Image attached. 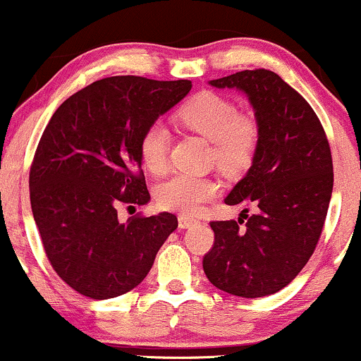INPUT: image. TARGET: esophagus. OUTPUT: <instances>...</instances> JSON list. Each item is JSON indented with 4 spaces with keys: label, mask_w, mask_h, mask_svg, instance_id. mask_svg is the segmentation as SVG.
I'll use <instances>...</instances> for the list:
<instances>
[{
    "label": "esophagus",
    "mask_w": 361,
    "mask_h": 361,
    "mask_svg": "<svg viewBox=\"0 0 361 361\" xmlns=\"http://www.w3.org/2000/svg\"><path fill=\"white\" fill-rule=\"evenodd\" d=\"M197 224H200V221H197L196 218L188 216V214H179V226H180V228H189V226L197 225Z\"/></svg>",
    "instance_id": "1"
}]
</instances>
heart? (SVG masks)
Wrapping results in <instances>:
<instances>
[{
  "mask_svg": "<svg viewBox=\"0 0 361 361\" xmlns=\"http://www.w3.org/2000/svg\"><path fill=\"white\" fill-rule=\"evenodd\" d=\"M176 119L213 143V157L218 169L226 176H237L249 167L256 153L259 129L256 121L238 114L232 100L214 92H200L182 104ZM170 133L164 124L155 123L147 128L140 141V155L145 169L161 173L167 169ZM218 194V184L208 177L191 173H173L160 182L155 189V200L160 208L192 214L204 202Z\"/></svg>",
  "mask_w": 361,
  "mask_h": 361,
  "instance_id": "heart-1",
  "label": "heart"
}]
</instances>
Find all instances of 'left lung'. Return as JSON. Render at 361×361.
<instances>
[{
	"label": "left lung",
	"instance_id": "left-lung-1",
	"mask_svg": "<svg viewBox=\"0 0 361 361\" xmlns=\"http://www.w3.org/2000/svg\"><path fill=\"white\" fill-rule=\"evenodd\" d=\"M209 85L237 88L254 109L259 141L252 165L225 202L257 212L244 228L242 218L209 224L214 244L202 269L226 293L266 297L293 281L321 237L334 182L329 141L314 109L276 73L245 70Z\"/></svg>",
	"mask_w": 361,
	"mask_h": 361
}]
</instances>
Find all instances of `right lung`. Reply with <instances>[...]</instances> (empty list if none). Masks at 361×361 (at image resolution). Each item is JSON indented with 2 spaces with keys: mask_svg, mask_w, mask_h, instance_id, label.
<instances>
[{
  "mask_svg": "<svg viewBox=\"0 0 361 361\" xmlns=\"http://www.w3.org/2000/svg\"><path fill=\"white\" fill-rule=\"evenodd\" d=\"M192 83L111 76L64 100L30 167V204L47 259L78 293L107 300L147 278L177 216L117 220L119 202L147 204L140 141Z\"/></svg>",
  "mask_w": 361,
  "mask_h": 361,
  "instance_id": "obj_1",
  "label": "right lung"
}]
</instances>
